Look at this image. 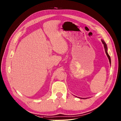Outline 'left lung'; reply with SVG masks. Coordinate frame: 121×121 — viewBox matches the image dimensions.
<instances>
[{
    "label": "left lung",
    "instance_id": "obj_1",
    "mask_svg": "<svg viewBox=\"0 0 121 121\" xmlns=\"http://www.w3.org/2000/svg\"><path fill=\"white\" fill-rule=\"evenodd\" d=\"M102 43H104V49H105V50H106V54H107L108 57V59H109V61H110V63H111V58H110V56L109 55V54L108 53V52H107V46L106 43H105V42H104V40H102Z\"/></svg>",
    "mask_w": 121,
    "mask_h": 121
}]
</instances>
